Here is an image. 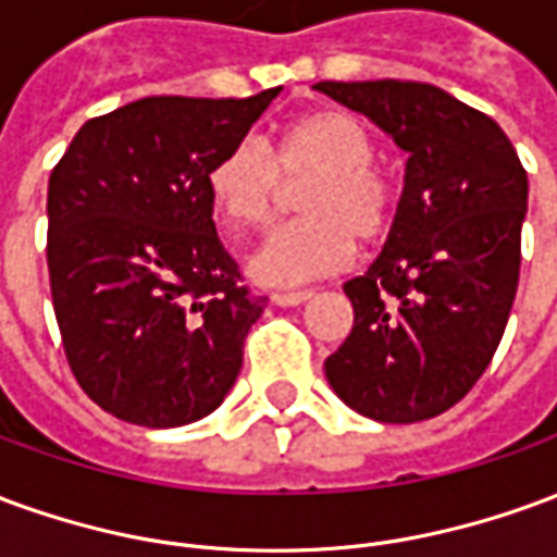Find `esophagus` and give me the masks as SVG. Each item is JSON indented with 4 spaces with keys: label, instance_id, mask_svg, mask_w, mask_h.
<instances>
[{
    "label": "esophagus",
    "instance_id": "obj_1",
    "mask_svg": "<svg viewBox=\"0 0 557 557\" xmlns=\"http://www.w3.org/2000/svg\"><path fill=\"white\" fill-rule=\"evenodd\" d=\"M313 298V292L307 289H280L271 292V301L280 304V307H298V304L310 301Z\"/></svg>",
    "mask_w": 557,
    "mask_h": 557
}]
</instances>
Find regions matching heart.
Instances as JSON below:
<instances>
[{
  "label": "heart",
  "mask_w": 557,
  "mask_h": 557,
  "mask_svg": "<svg viewBox=\"0 0 557 557\" xmlns=\"http://www.w3.org/2000/svg\"><path fill=\"white\" fill-rule=\"evenodd\" d=\"M370 131L346 110H313L283 127L268 148L244 137L208 172V187L223 218L242 226H268L283 184L301 187L304 218L283 223L250 256V274L265 286H298L337 274L355 259L358 243L385 238L397 214V187L373 163Z\"/></svg>",
  "instance_id": "b5f03b06"
}]
</instances>
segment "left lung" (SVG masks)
<instances>
[{"instance_id":"left-lung-1","label":"left lung","mask_w":557,"mask_h":557,"mask_svg":"<svg viewBox=\"0 0 557 557\" xmlns=\"http://www.w3.org/2000/svg\"><path fill=\"white\" fill-rule=\"evenodd\" d=\"M373 119L406 160L394 230L363 277L343 292L355 310L325 361L337 397L363 418L414 423L454 409L510 319L528 172L490 115L430 83H315Z\"/></svg>"}]
</instances>
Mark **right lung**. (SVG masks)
<instances>
[{"label": "right lung", "mask_w": 557, "mask_h": 557, "mask_svg": "<svg viewBox=\"0 0 557 557\" xmlns=\"http://www.w3.org/2000/svg\"><path fill=\"white\" fill-rule=\"evenodd\" d=\"M277 95L143 98L89 119L50 172L47 268L67 367L119 420L194 423L238 379L268 298L218 238L208 172Z\"/></svg>", "instance_id": "obj_1"}]
</instances>
